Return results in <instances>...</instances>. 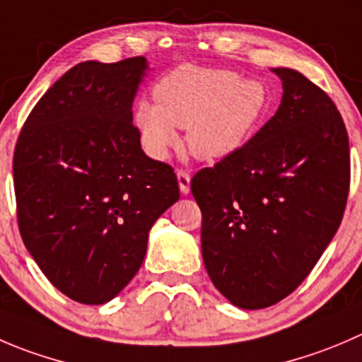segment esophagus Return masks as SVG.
<instances>
[{
  "mask_svg": "<svg viewBox=\"0 0 362 362\" xmlns=\"http://www.w3.org/2000/svg\"><path fill=\"white\" fill-rule=\"evenodd\" d=\"M177 178H178V187H180L182 194H189V191H191V175H189V171L178 170Z\"/></svg>",
  "mask_w": 362,
  "mask_h": 362,
  "instance_id": "34e87169",
  "label": "esophagus"
}]
</instances>
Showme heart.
I'll list each match as a JSON object with an SVG mask.
<instances>
[{
  "label": "heart",
  "mask_w": 362,
  "mask_h": 362,
  "mask_svg": "<svg viewBox=\"0 0 362 362\" xmlns=\"http://www.w3.org/2000/svg\"><path fill=\"white\" fill-rule=\"evenodd\" d=\"M156 106L141 103L134 124L143 146L163 159L178 145L177 129H187V146L198 159L217 160L240 148L267 107L262 83L231 70L182 65L153 88Z\"/></svg>",
  "instance_id": "b5f03b06"
}]
</instances>
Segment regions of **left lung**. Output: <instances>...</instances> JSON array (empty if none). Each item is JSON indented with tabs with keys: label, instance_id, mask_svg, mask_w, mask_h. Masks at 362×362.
I'll list each match as a JSON object with an SVG mask.
<instances>
[{
	"label": "left lung",
	"instance_id": "1",
	"mask_svg": "<svg viewBox=\"0 0 362 362\" xmlns=\"http://www.w3.org/2000/svg\"><path fill=\"white\" fill-rule=\"evenodd\" d=\"M278 111L247 143L192 177L202 252L216 288L242 310L279 303L308 278L341 224L350 189L345 122L293 69Z\"/></svg>",
	"mask_w": 362,
	"mask_h": 362
}]
</instances>
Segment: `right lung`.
I'll return each mask as SVG.
<instances>
[{
	"instance_id": "right-lung-1",
	"label": "right lung",
	"mask_w": 362,
	"mask_h": 362,
	"mask_svg": "<svg viewBox=\"0 0 362 362\" xmlns=\"http://www.w3.org/2000/svg\"><path fill=\"white\" fill-rule=\"evenodd\" d=\"M143 56L83 62L28 115L13 150L17 224L45 278L104 304L141 267L148 231L180 198L175 170L141 150L132 100Z\"/></svg>"
}]
</instances>
